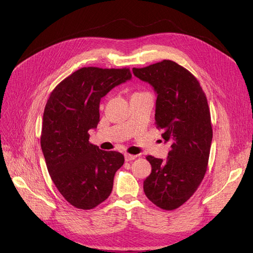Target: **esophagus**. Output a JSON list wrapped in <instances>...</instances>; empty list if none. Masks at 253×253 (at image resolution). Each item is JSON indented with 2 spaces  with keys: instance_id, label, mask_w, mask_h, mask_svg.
<instances>
[{
  "instance_id": "esophagus-1",
  "label": "esophagus",
  "mask_w": 253,
  "mask_h": 253,
  "mask_svg": "<svg viewBox=\"0 0 253 253\" xmlns=\"http://www.w3.org/2000/svg\"><path fill=\"white\" fill-rule=\"evenodd\" d=\"M136 157H137V156H135V155H130V154H125V160H126L127 162H129V161H132V160H134V159H136Z\"/></svg>"
}]
</instances>
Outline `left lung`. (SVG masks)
Returning a JSON list of instances; mask_svg holds the SVG:
<instances>
[{"label":"left lung","instance_id":"left-lung-1","mask_svg":"<svg viewBox=\"0 0 253 253\" xmlns=\"http://www.w3.org/2000/svg\"><path fill=\"white\" fill-rule=\"evenodd\" d=\"M132 72L154 87L156 125L171 143L165 161L147 157L152 172L143 191L156 206L173 210L189 200L206 173L212 141L207 98L194 75L172 60Z\"/></svg>","mask_w":253,"mask_h":253}]
</instances>
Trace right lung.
<instances>
[{
  "label": "right lung",
  "mask_w": 253,
  "mask_h": 253,
  "mask_svg": "<svg viewBox=\"0 0 253 253\" xmlns=\"http://www.w3.org/2000/svg\"><path fill=\"white\" fill-rule=\"evenodd\" d=\"M132 77L129 69L82 68L65 78L47 100L41 148L52 181L79 209H92L109 198L124 156L90 143L99 122L100 99Z\"/></svg>",
  "instance_id": "1"
}]
</instances>
